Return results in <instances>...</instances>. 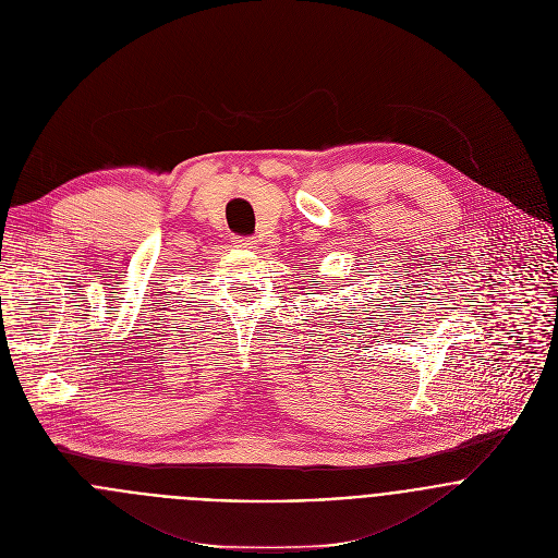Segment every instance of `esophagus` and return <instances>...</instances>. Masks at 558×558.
Masks as SVG:
<instances>
[{
    "label": "esophagus",
    "instance_id": "1",
    "mask_svg": "<svg viewBox=\"0 0 558 558\" xmlns=\"http://www.w3.org/2000/svg\"><path fill=\"white\" fill-rule=\"evenodd\" d=\"M235 246L244 248V251H253V248H257V240L255 238H235Z\"/></svg>",
    "mask_w": 558,
    "mask_h": 558
}]
</instances>
